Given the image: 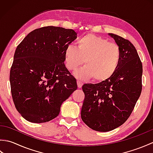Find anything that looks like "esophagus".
Returning a JSON list of instances; mask_svg holds the SVG:
<instances>
[{"instance_id": "obj_1", "label": "esophagus", "mask_w": 153, "mask_h": 153, "mask_svg": "<svg viewBox=\"0 0 153 153\" xmlns=\"http://www.w3.org/2000/svg\"><path fill=\"white\" fill-rule=\"evenodd\" d=\"M77 87H78V88H81V87H82V85H83V82H81L80 80H77Z\"/></svg>"}]
</instances>
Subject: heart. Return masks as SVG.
I'll use <instances>...</instances> for the list:
<instances>
[{"label":"heart","mask_w":153,"mask_h":153,"mask_svg":"<svg viewBox=\"0 0 153 153\" xmlns=\"http://www.w3.org/2000/svg\"><path fill=\"white\" fill-rule=\"evenodd\" d=\"M77 47L68 45L64 51L67 69L76 70L83 64L86 66L75 73L80 79L94 77L97 82H104L115 74L122 60V52L118 45L105 38L87 34L77 41Z\"/></svg>","instance_id":"heart-1"}]
</instances>
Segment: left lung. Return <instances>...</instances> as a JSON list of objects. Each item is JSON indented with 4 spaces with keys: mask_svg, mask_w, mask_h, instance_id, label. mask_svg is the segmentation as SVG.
Here are the masks:
<instances>
[{
    "mask_svg": "<svg viewBox=\"0 0 153 153\" xmlns=\"http://www.w3.org/2000/svg\"><path fill=\"white\" fill-rule=\"evenodd\" d=\"M122 52V60L110 79L82 86L85 99L81 117L93 130L106 132L122 126L134 110L142 90L143 66L130 41L113 33Z\"/></svg>",
    "mask_w": 153,
    "mask_h": 153,
    "instance_id": "obj_1",
    "label": "left lung"
}]
</instances>
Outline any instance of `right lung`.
<instances>
[{"instance_id":"right-lung-1","label":"right lung","mask_w":153,"mask_h":153,"mask_svg":"<svg viewBox=\"0 0 153 153\" xmlns=\"http://www.w3.org/2000/svg\"><path fill=\"white\" fill-rule=\"evenodd\" d=\"M77 38L71 29L47 26L30 32L15 51L10 72L12 99L24 118L51 121L77 88L64 64V51Z\"/></svg>"}]
</instances>
